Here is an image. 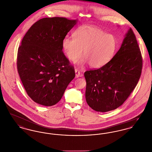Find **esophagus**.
Listing matches in <instances>:
<instances>
[{
  "instance_id": "esophagus-1",
  "label": "esophagus",
  "mask_w": 152,
  "mask_h": 152,
  "mask_svg": "<svg viewBox=\"0 0 152 152\" xmlns=\"http://www.w3.org/2000/svg\"><path fill=\"white\" fill-rule=\"evenodd\" d=\"M75 77L76 78H78V77H79L80 76L81 77L83 76V74L80 73L79 70H78V69H75Z\"/></svg>"
}]
</instances>
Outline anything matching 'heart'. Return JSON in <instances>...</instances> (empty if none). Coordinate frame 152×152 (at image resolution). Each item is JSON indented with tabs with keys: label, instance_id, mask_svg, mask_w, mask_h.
I'll return each instance as SVG.
<instances>
[{
	"label": "heart",
	"instance_id": "heart-1",
	"mask_svg": "<svg viewBox=\"0 0 152 152\" xmlns=\"http://www.w3.org/2000/svg\"><path fill=\"white\" fill-rule=\"evenodd\" d=\"M73 37L66 36L62 40L63 52L72 62L76 61L82 53L80 64L88 63L91 68L97 69L107 64L115 54V36L97 27L81 26L74 32Z\"/></svg>",
	"mask_w": 152,
	"mask_h": 152
}]
</instances>
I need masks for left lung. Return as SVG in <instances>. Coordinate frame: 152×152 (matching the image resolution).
<instances>
[{"mask_svg":"<svg viewBox=\"0 0 152 152\" xmlns=\"http://www.w3.org/2000/svg\"><path fill=\"white\" fill-rule=\"evenodd\" d=\"M142 68L141 51L130 28L125 35L120 48L107 64L84 73L88 105L100 112L121 106L136 87Z\"/></svg>","mask_w":152,"mask_h":152,"instance_id":"8db88e82","label":"left lung"}]
</instances>
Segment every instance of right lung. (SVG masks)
Returning a JSON list of instances; mask_svg holds the SVG:
<instances>
[{"label": "right lung", "instance_id": "1", "mask_svg": "<svg viewBox=\"0 0 152 152\" xmlns=\"http://www.w3.org/2000/svg\"><path fill=\"white\" fill-rule=\"evenodd\" d=\"M77 20L45 18L34 23L18 48L17 67L24 89L36 103L52 106L63 97L75 73L62 40Z\"/></svg>", "mask_w": 152, "mask_h": 152}]
</instances>
